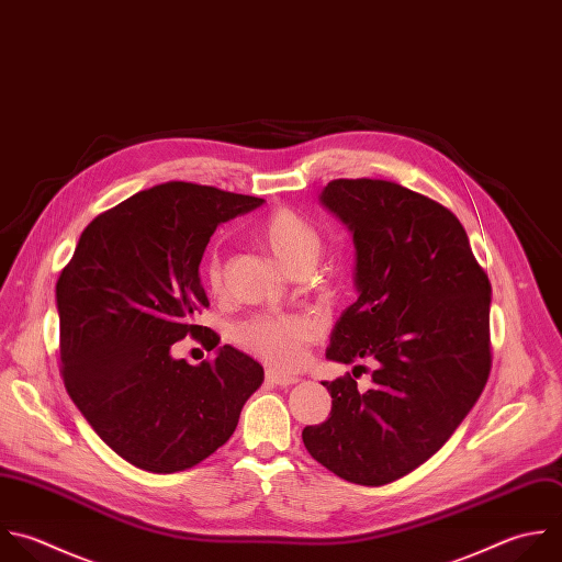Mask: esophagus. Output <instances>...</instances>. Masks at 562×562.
I'll return each mask as SVG.
<instances>
[{"label": "esophagus", "instance_id": "34e87169", "mask_svg": "<svg viewBox=\"0 0 562 562\" xmlns=\"http://www.w3.org/2000/svg\"><path fill=\"white\" fill-rule=\"evenodd\" d=\"M266 380H268L270 384H277V386H290V384H296V382H299L296 375H285V373H279V371H272V369L266 371Z\"/></svg>", "mask_w": 562, "mask_h": 562}]
</instances>
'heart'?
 <instances>
[{"instance_id":"1","label":"heart","mask_w":562,"mask_h":562,"mask_svg":"<svg viewBox=\"0 0 562 562\" xmlns=\"http://www.w3.org/2000/svg\"><path fill=\"white\" fill-rule=\"evenodd\" d=\"M257 239L292 272L312 268L321 255L316 226L294 209L272 211L257 228ZM204 285L211 294L224 290V261L211 250L202 266ZM318 323L303 314H255L235 327V342L277 369H294L305 356V347L316 338Z\"/></svg>"}]
</instances>
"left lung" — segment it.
<instances>
[{
    "label": "left lung",
    "mask_w": 562,
    "mask_h": 562,
    "mask_svg": "<svg viewBox=\"0 0 562 562\" xmlns=\"http://www.w3.org/2000/svg\"><path fill=\"white\" fill-rule=\"evenodd\" d=\"M321 202L353 233L358 299L327 358H373L364 393L323 382L331 413L303 428L307 452L358 485L391 483L432 457L479 400L492 367L490 281L461 222L389 180H331Z\"/></svg>",
    "instance_id": "left-lung-1"
}]
</instances>
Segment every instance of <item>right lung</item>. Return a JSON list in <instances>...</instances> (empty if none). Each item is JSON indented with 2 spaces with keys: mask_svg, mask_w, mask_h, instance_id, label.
<instances>
[{
  "mask_svg": "<svg viewBox=\"0 0 562 562\" xmlns=\"http://www.w3.org/2000/svg\"><path fill=\"white\" fill-rule=\"evenodd\" d=\"M261 198L165 182L94 217L57 281L59 369L97 435L136 468L189 470L224 446L263 369L231 345L189 364L171 347L220 336L193 318L209 307L200 261L222 222Z\"/></svg>",
  "mask_w": 562,
  "mask_h": 562,
  "instance_id": "right-lung-1",
  "label": "right lung"
}]
</instances>
